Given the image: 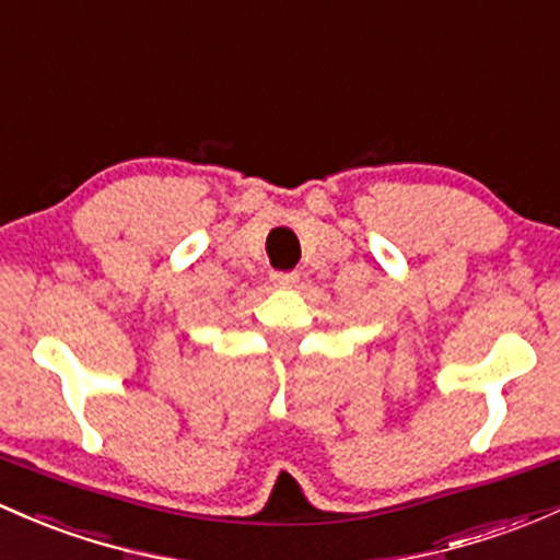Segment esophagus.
I'll use <instances>...</instances> for the list:
<instances>
[{
    "instance_id": "1",
    "label": "esophagus",
    "mask_w": 560,
    "mask_h": 560,
    "mask_svg": "<svg viewBox=\"0 0 560 560\" xmlns=\"http://www.w3.org/2000/svg\"><path fill=\"white\" fill-rule=\"evenodd\" d=\"M300 276L295 270H287V273H281V270H276V273H270V281H273V287H279V290H292V287L298 284Z\"/></svg>"
}]
</instances>
